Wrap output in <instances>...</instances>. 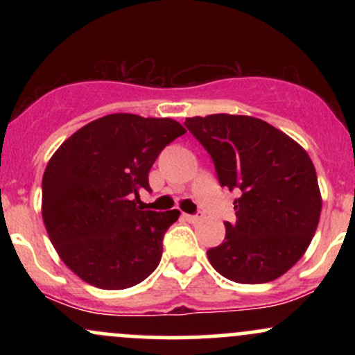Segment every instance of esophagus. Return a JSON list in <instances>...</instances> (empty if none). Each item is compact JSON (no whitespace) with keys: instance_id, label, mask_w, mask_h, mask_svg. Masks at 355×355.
<instances>
[{"instance_id":"obj_1","label":"esophagus","mask_w":355,"mask_h":355,"mask_svg":"<svg viewBox=\"0 0 355 355\" xmlns=\"http://www.w3.org/2000/svg\"><path fill=\"white\" fill-rule=\"evenodd\" d=\"M185 218L189 220V222H191V223H197V222H200L202 220V215H185Z\"/></svg>"}]
</instances>
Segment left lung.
<instances>
[{
    "label": "left lung",
    "instance_id": "obj_1",
    "mask_svg": "<svg viewBox=\"0 0 355 355\" xmlns=\"http://www.w3.org/2000/svg\"><path fill=\"white\" fill-rule=\"evenodd\" d=\"M187 128L210 153L220 185L240 189L237 222L209 248L211 267L239 284L279 279L302 259L319 225L322 197L305 150L255 116H191Z\"/></svg>",
    "mask_w": 355,
    "mask_h": 355
}]
</instances>
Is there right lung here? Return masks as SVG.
Segmentation results:
<instances>
[{
  "label": "right lung",
  "mask_w": 355,
  "mask_h": 355,
  "mask_svg": "<svg viewBox=\"0 0 355 355\" xmlns=\"http://www.w3.org/2000/svg\"><path fill=\"white\" fill-rule=\"evenodd\" d=\"M187 130L172 118L113 113L60 145L43 173L42 214L64 266L105 291L144 282L160 263L178 210H141L140 190L162 150Z\"/></svg>",
  "instance_id": "right-lung-1"
}]
</instances>
